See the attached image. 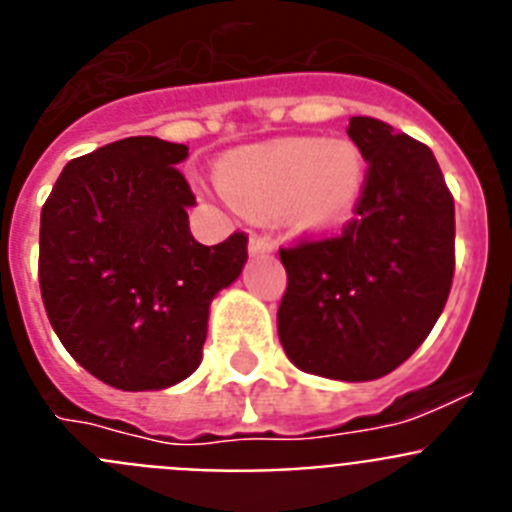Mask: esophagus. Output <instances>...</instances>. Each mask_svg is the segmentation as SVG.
I'll use <instances>...</instances> for the list:
<instances>
[{
	"mask_svg": "<svg viewBox=\"0 0 512 512\" xmlns=\"http://www.w3.org/2000/svg\"><path fill=\"white\" fill-rule=\"evenodd\" d=\"M248 251H251V253H269V251H274V241H271L269 235L253 233L251 241H248Z\"/></svg>",
	"mask_w": 512,
	"mask_h": 512,
	"instance_id": "esophagus-1",
	"label": "esophagus"
}]
</instances>
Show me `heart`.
<instances>
[{
    "label": "heart",
    "mask_w": 512,
    "mask_h": 512,
    "mask_svg": "<svg viewBox=\"0 0 512 512\" xmlns=\"http://www.w3.org/2000/svg\"><path fill=\"white\" fill-rule=\"evenodd\" d=\"M220 184L251 215L287 210L297 228L325 230L359 202L364 161L346 140L292 138L230 156L220 166Z\"/></svg>",
    "instance_id": "1"
}]
</instances>
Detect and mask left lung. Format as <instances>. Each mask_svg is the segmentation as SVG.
Wrapping results in <instances>:
<instances>
[{"label":"left lung","mask_w":512,"mask_h":512,"mask_svg":"<svg viewBox=\"0 0 512 512\" xmlns=\"http://www.w3.org/2000/svg\"><path fill=\"white\" fill-rule=\"evenodd\" d=\"M364 187L341 233L279 248V341L305 372L343 382L390 374L428 338L454 282V197L425 143L351 117Z\"/></svg>","instance_id":"1"}]
</instances>
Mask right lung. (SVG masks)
<instances>
[{
  "instance_id": "obj_1",
  "label": "right lung",
  "mask_w": 512,
  "mask_h": 512,
  "mask_svg": "<svg viewBox=\"0 0 512 512\" xmlns=\"http://www.w3.org/2000/svg\"><path fill=\"white\" fill-rule=\"evenodd\" d=\"M187 146L122 138L63 166L40 212L38 279L56 336L117 390H164L200 366L212 297L238 279L248 235L202 246Z\"/></svg>"
}]
</instances>
